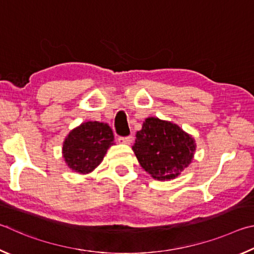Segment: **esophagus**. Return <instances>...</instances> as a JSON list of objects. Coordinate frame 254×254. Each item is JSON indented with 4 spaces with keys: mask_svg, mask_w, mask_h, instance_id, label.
<instances>
[{
    "mask_svg": "<svg viewBox=\"0 0 254 254\" xmlns=\"http://www.w3.org/2000/svg\"><path fill=\"white\" fill-rule=\"evenodd\" d=\"M118 141L120 144L129 145V144H131V141H132V137L131 136H125V137L120 136V137H118Z\"/></svg>",
    "mask_w": 254,
    "mask_h": 254,
    "instance_id": "34e87169",
    "label": "esophagus"
}]
</instances>
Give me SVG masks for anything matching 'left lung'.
<instances>
[{
    "instance_id": "8db88e82",
    "label": "left lung",
    "mask_w": 254,
    "mask_h": 254,
    "mask_svg": "<svg viewBox=\"0 0 254 254\" xmlns=\"http://www.w3.org/2000/svg\"><path fill=\"white\" fill-rule=\"evenodd\" d=\"M132 150L146 172L154 179L165 181L175 179L189 166L195 143L177 125L150 117L137 131Z\"/></svg>"
}]
</instances>
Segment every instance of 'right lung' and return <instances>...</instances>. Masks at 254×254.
Instances as JSON below:
<instances>
[{"label":"right lung","instance_id":"right-lung-1","mask_svg":"<svg viewBox=\"0 0 254 254\" xmlns=\"http://www.w3.org/2000/svg\"><path fill=\"white\" fill-rule=\"evenodd\" d=\"M114 144V134L107 124L88 122L74 128L66 137L62 153L71 170L87 174L99 165Z\"/></svg>","mask_w":254,"mask_h":254}]
</instances>
